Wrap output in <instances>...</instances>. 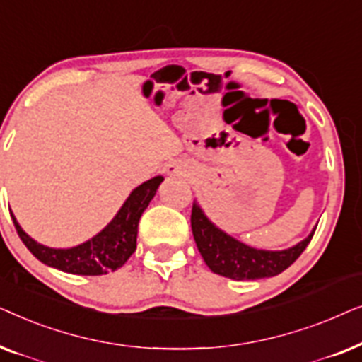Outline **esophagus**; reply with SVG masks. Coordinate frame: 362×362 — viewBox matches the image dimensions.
I'll return each instance as SVG.
<instances>
[{"label":"esophagus","instance_id":"obj_1","mask_svg":"<svg viewBox=\"0 0 362 362\" xmlns=\"http://www.w3.org/2000/svg\"><path fill=\"white\" fill-rule=\"evenodd\" d=\"M166 171H168V175H173V176H181L182 175V168L180 165H176V163H173V165H168Z\"/></svg>","mask_w":362,"mask_h":362}]
</instances>
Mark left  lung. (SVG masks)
I'll return each instance as SVG.
<instances>
[{
    "mask_svg": "<svg viewBox=\"0 0 362 362\" xmlns=\"http://www.w3.org/2000/svg\"><path fill=\"white\" fill-rule=\"evenodd\" d=\"M191 227L206 265L214 274L232 280H257L281 274L298 259L315 234L313 230L305 240L286 250H257L217 229L197 204L192 206Z\"/></svg>",
    "mask_w": 362,
    "mask_h": 362,
    "instance_id": "obj_1",
    "label": "left lung"
}]
</instances>
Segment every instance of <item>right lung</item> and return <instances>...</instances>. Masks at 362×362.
<instances>
[{"label":"right lung","mask_w":362,"mask_h":362,"mask_svg":"<svg viewBox=\"0 0 362 362\" xmlns=\"http://www.w3.org/2000/svg\"><path fill=\"white\" fill-rule=\"evenodd\" d=\"M161 181L163 176H156L133 189L125 204L105 229L98 232L90 240L72 249H51L37 244L21 229L13 212L11 219L24 245L42 264L74 275H103L107 272L120 269L135 252L138 222L143 211L156 194Z\"/></svg>","instance_id":"obj_1"}]
</instances>
